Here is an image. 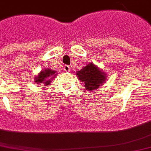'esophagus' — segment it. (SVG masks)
I'll list each match as a JSON object with an SVG mask.
<instances>
[{
	"label": "esophagus",
	"instance_id": "1",
	"mask_svg": "<svg viewBox=\"0 0 151 151\" xmlns=\"http://www.w3.org/2000/svg\"><path fill=\"white\" fill-rule=\"evenodd\" d=\"M63 68H64V70L66 72H69L70 70V66L68 65H64V67H63Z\"/></svg>",
	"mask_w": 151,
	"mask_h": 151
}]
</instances>
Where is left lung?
Here are the masks:
<instances>
[{
    "label": "left lung",
    "mask_w": 151,
    "mask_h": 151,
    "mask_svg": "<svg viewBox=\"0 0 151 151\" xmlns=\"http://www.w3.org/2000/svg\"><path fill=\"white\" fill-rule=\"evenodd\" d=\"M77 76L81 81L85 83V88L88 91L97 90L106 80L105 73L100 70L93 63H90L77 72Z\"/></svg>",
    "instance_id": "8db88e82"
}]
</instances>
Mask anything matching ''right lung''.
<instances>
[{"mask_svg": "<svg viewBox=\"0 0 151 151\" xmlns=\"http://www.w3.org/2000/svg\"><path fill=\"white\" fill-rule=\"evenodd\" d=\"M56 71L51 70L50 69L44 70L39 73V75L35 78L36 83L38 84H44L45 86L49 85V83L51 82V80L54 78V74Z\"/></svg>", "mask_w": 151, "mask_h": 151, "instance_id": "add662e5", "label": "right lung"}]
</instances>
